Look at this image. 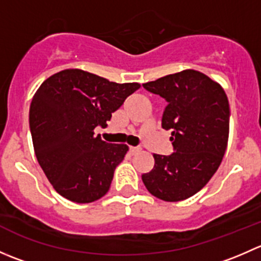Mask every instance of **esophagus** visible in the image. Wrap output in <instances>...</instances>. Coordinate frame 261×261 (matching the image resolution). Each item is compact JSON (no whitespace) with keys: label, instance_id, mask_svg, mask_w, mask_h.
<instances>
[{"label":"esophagus","instance_id":"1","mask_svg":"<svg viewBox=\"0 0 261 261\" xmlns=\"http://www.w3.org/2000/svg\"><path fill=\"white\" fill-rule=\"evenodd\" d=\"M141 151V147L140 146H130V152L133 155H136L139 154V152Z\"/></svg>","mask_w":261,"mask_h":261}]
</instances>
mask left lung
<instances>
[{"label":"left lung","mask_w":261,"mask_h":261,"mask_svg":"<svg viewBox=\"0 0 261 261\" xmlns=\"http://www.w3.org/2000/svg\"><path fill=\"white\" fill-rule=\"evenodd\" d=\"M143 87L167 101L162 127L172 130L174 152L154 154V168L141 178L156 198L183 201L201 191L222 162L230 126L227 96L220 84L193 69Z\"/></svg>","instance_id":"1"}]
</instances>
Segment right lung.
<instances>
[{"mask_svg":"<svg viewBox=\"0 0 261 261\" xmlns=\"http://www.w3.org/2000/svg\"><path fill=\"white\" fill-rule=\"evenodd\" d=\"M139 83H115L80 69H65L44 82L30 106L36 159L55 191L75 203L103 197L128 147L94 136Z\"/></svg>","mask_w":261,"mask_h":261,"instance_id":"right-lung-1","label":"right lung"}]
</instances>
